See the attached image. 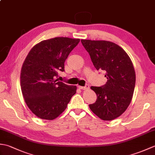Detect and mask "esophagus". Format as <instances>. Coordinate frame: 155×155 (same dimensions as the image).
Segmentation results:
<instances>
[{"mask_svg": "<svg viewBox=\"0 0 155 155\" xmlns=\"http://www.w3.org/2000/svg\"><path fill=\"white\" fill-rule=\"evenodd\" d=\"M78 88H79L80 89H81V90H88V89H89V86H88V84H87L86 86H84V87L79 86V87H78Z\"/></svg>", "mask_w": 155, "mask_h": 155, "instance_id": "obj_1", "label": "esophagus"}]
</instances>
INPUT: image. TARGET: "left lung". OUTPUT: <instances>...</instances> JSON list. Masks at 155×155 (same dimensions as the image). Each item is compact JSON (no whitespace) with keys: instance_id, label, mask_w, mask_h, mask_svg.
I'll use <instances>...</instances> for the list:
<instances>
[{"instance_id":"8db88e82","label":"left lung","mask_w":155,"mask_h":155,"mask_svg":"<svg viewBox=\"0 0 155 155\" xmlns=\"http://www.w3.org/2000/svg\"><path fill=\"white\" fill-rule=\"evenodd\" d=\"M97 71L105 72L106 84L91 87L97 99L89 104L94 114L103 120H112L127 110L132 100L136 75L129 56L120 46L107 41L82 39Z\"/></svg>"}]
</instances>
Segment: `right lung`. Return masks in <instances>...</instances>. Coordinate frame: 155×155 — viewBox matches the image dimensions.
<instances>
[{"label": "right lung", "mask_w": 155, "mask_h": 155, "mask_svg": "<svg viewBox=\"0 0 155 155\" xmlns=\"http://www.w3.org/2000/svg\"><path fill=\"white\" fill-rule=\"evenodd\" d=\"M79 38L56 37L42 41L29 51L21 71V87L26 104L38 118L53 120L67 108L77 88L58 81V72Z\"/></svg>", "instance_id": "1"}]
</instances>
